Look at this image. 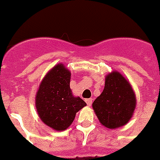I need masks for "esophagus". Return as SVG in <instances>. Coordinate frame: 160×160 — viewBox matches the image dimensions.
I'll list each match as a JSON object with an SVG mask.
<instances>
[{
	"mask_svg": "<svg viewBox=\"0 0 160 160\" xmlns=\"http://www.w3.org/2000/svg\"><path fill=\"white\" fill-rule=\"evenodd\" d=\"M92 100H93V99L90 98V99H86V100H85V102L87 103V105H89V106H90V105H91V104H92Z\"/></svg>",
	"mask_w": 160,
	"mask_h": 160,
	"instance_id": "34e87169",
	"label": "esophagus"
}]
</instances>
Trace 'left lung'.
<instances>
[{
  "label": "left lung",
  "mask_w": 160,
  "mask_h": 160,
  "mask_svg": "<svg viewBox=\"0 0 160 160\" xmlns=\"http://www.w3.org/2000/svg\"><path fill=\"white\" fill-rule=\"evenodd\" d=\"M136 97L129 81L119 71L105 76L103 92L92 107L100 124L110 129L120 128L130 120L136 107Z\"/></svg>",
  "instance_id": "8db88e82"
}]
</instances>
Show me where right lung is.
<instances>
[{
	"mask_svg": "<svg viewBox=\"0 0 160 160\" xmlns=\"http://www.w3.org/2000/svg\"><path fill=\"white\" fill-rule=\"evenodd\" d=\"M71 73L59 63L41 80L36 95V109L44 124L56 131L70 126L75 114L86 103L74 96L70 87Z\"/></svg>",
	"mask_w": 160,
	"mask_h": 160,
	"instance_id": "obj_1",
	"label": "right lung"
}]
</instances>
